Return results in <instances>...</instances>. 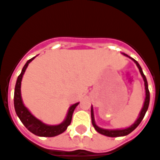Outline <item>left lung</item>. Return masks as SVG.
<instances>
[{
	"mask_svg": "<svg viewBox=\"0 0 160 160\" xmlns=\"http://www.w3.org/2000/svg\"><path fill=\"white\" fill-rule=\"evenodd\" d=\"M124 55L128 56L127 54H124ZM130 58V57H129ZM132 59V58H131ZM135 63L136 64V66H138V68L140 70V72H141V74H142V78H143V80H144V82H145V89H146V99H145V102H144V105H143V107H142V112H141V113H140V116L138 118V119L136 120V123L132 124L131 126L129 127V128H127V129H115V130H109V129H101V128H99V127L95 124L94 123V112H93V108H91V118H92V124H93V126L94 127V129H96V131L99 132L100 134H102V135H104V136H110V137H117V136H127V135H129V133H131L134 130V129H136V127L138 126L140 124V123L142 122V120L143 119V118L145 116L146 112L148 111V108L149 106V101H150V93H149L148 90V81H147V78H146L145 75L143 74V72H142V67L140 66V65L138 64V62L135 60L134 59H132Z\"/></svg>",
	"mask_w": 160,
	"mask_h": 160,
	"instance_id": "obj_1",
	"label": "left lung"
}]
</instances>
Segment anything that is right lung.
Instances as JSON below:
<instances>
[{"instance_id": "1", "label": "right lung", "mask_w": 160, "mask_h": 160, "mask_svg": "<svg viewBox=\"0 0 160 160\" xmlns=\"http://www.w3.org/2000/svg\"><path fill=\"white\" fill-rule=\"evenodd\" d=\"M34 58L29 59L26 62V64L24 65V66L22 69L20 75L18 76V79H17V82H16V85H15L14 89L15 112L18 115V117L19 118V119L21 120V122L23 123L24 126L26 127V129L28 130H30L31 133H33L34 135L38 136H45V137H53V136H58L59 134H61L67 129V127L70 125V123L72 122L73 112H74L75 108L79 103H76V104L72 105V107H70L66 120L59 125H47L45 123H42L40 120H38L34 117L23 104L20 94L21 80H22L23 75H24L26 68H27L29 63L31 62Z\"/></svg>"}]
</instances>
